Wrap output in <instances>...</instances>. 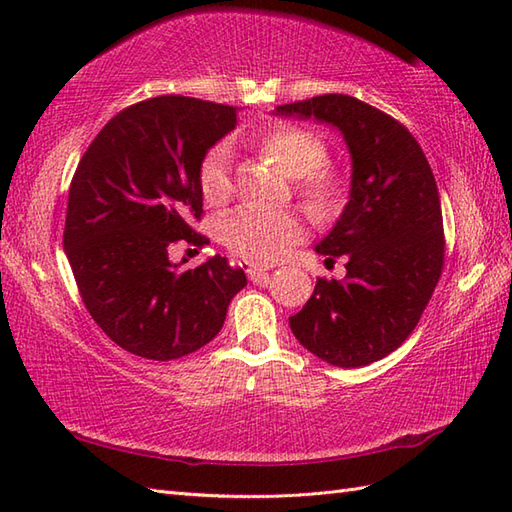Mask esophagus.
Wrapping results in <instances>:
<instances>
[{"instance_id":"obj_1","label":"esophagus","mask_w":512,"mask_h":512,"mask_svg":"<svg viewBox=\"0 0 512 512\" xmlns=\"http://www.w3.org/2000/svg\"><path fill=\"white\" fill-rule=\"evenodd\" d=\"M246 273H248V277H250V281H253V284H266V281H268V268L266 266L250 264L246 268Z\"/></svg>"}]
</instances>
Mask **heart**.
I'll list each match as a JSON object with an SVG mask.
<instances>
[{"mask_svg":"<svg viewBox=\"0 0 512 512\" xmlns=\"http://www.w3.org/2000/svg\"><path fill=\"white\" fill-rule=\"evenodd\" d=\"M259 147L290 178H301V193L312 209L323 211L334 202L339 180L332 171L317 169L328 156L325 140L299 125H275ZM200 191L209 204H222L231 195V149L220 143L206 151L200 165ZM222 242L246 262L273 264L303 235L301 217L290 209L244 206L222 222Z\"/></svg>","mask_w":512,"mask_h":512,"instance_id":"heart-1","label":"heart"}]
</instances>
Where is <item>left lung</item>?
I'll use <instances>...</instances> for the list:
<instances>
[{"instance_id": "1", "label": "left lung", "mask_w": 512, "mask_h": 512, "mask_svg": "<svg viewBox=\"0 0 512 512\" xmlns=\"http://www.w3.org/2000/svg\"><path fill=\"white\" fill-rule=\"evenodd\" d=\"M339 129L352 158L350 200L314 246L325 262L345 257V279H317L290 330L336 367H363L391 354L416 328L444 264L436 178L407 127L347 94L275 107Z\"/></svg>"}]
</instances>
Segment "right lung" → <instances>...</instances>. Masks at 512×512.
I'll use <instances>...</instances> for the list:
<instances>
[{"label": "right lung", "instance_id": "add662e5", "mask_svg": "<svg viewBox=\"0 0 512 512\" xmlns=\"http://www.w3.org/2000/svg\"><path fill=\"white\" fill-rule=\"evenodd\" d=\"M237 125V107L156 96L118 112L85 151L70 184L63 250L96 325L123 350L173 361L215 339L242 268L209 257L173 264L178 242L204 246L200 165Z\"/></svg>", "mask_w": 512, "mask_h": 512}]
</instances>
